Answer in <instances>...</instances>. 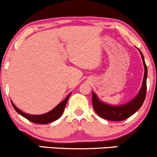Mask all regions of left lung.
Wrapping results in <instances>:
<instances>
[{
	"label": "left lung",
	"mask_w": 157,
	"mask_h": 157,
	"mask_svg": "<svg viewBox=\"0 0 157 157\" xmlns=\"http://www.w3.org/2000/svg\"><path fill=\"white\" fill-rule=\"evenodd\" d=\"M144 67V75L143 78L142 87L139 94L132 100L127 103L121 105H111L102 102L98 99L95 93L92 92V103L94 111L102 118L112 121H120L126 120L133 114H135L141 107L146 97L147 92V67L142 53L140 51Z\"/></svg>",
	"instance_id": "1"
}]
</instances>
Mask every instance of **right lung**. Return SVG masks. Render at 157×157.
<instances>
[{"label":"right lung","instance_id":"right-lung-1","mask_svg":"<svg viewBox=\"0 0 157 157\" xmlns=\"http://www.w3.org/2000/svg\"><path fill=\"white\" fill-rule=\"evenodd\" d=\"M70 94H71V93L67 96V98H66L64 100H63L61 102H60L56 107L54 108V109L50 111V112L45 113V114H40V115H33V114H27V113L21 112L20 109H18V108L15 105V104L12 102V100H11V103L12 105H13V108H14L15 110H16L18 114H21L22 117H24L25 118L28 119V121H31V122L33 123H35V124H48V123L53 122V121H56V120L60 118L61 114H63V111H64L65 106L67 105V100H68Z\"/></svg>","mask_w":157,"mask_h":157}]
</instances>
